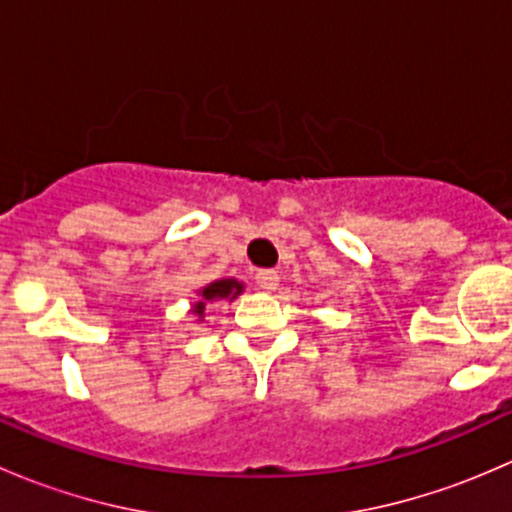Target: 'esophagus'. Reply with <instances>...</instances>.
I'll return each mask as SVG.
<instances>
[{"label": "esophagus", "mask_w": 512, "mask_h": 512, "mask_svg": "<svg viewBox=\"0 0 512 512\" xmlns=\"http://www.w3.org/2000/svg\"><path fill=\"white\" fill-rule=\"evenodd\" d=\"M255 285L265 289V292H272V289H277V285H280V275L275 270H260L255 275Z\"/></svg>", "instance_id": "1"}]
</instances>
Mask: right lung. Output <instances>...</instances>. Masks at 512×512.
Listing matches in <instances>:
<instances>
[{"mask_svg":"<svg viewBox=\"0 0 512 512\" xmlns=\"http://www.w3.org/2000/svg\"><path fill=\"white\" fill-rule=\"evenodd\" d=\"M240 292H242V285H240V282H235V280H218V282H213V285H208V287L203 289V302L195 304L193 312L203 317L205 302H213V299H223V297L235 299Z\"/></svg>","mask_w":512,"mask_h":512,"instance_id":"add662e5","label":"right lung"}]
</instances>
